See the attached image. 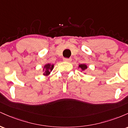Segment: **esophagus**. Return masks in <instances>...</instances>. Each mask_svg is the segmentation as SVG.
<instances>
[{"label":"esophagus","mask_w":128,"mask_h":128,"mask_svg":"<svg viewBox=\"0 0 128 128\" xmlns=\"http://www.w3.org/2000/svg\"><path fill=\"white\" fill-rule=\"evenodd\" d=\"M64 61H66V62H70L72 61L71 58H64Z\"/></svg>","instance_id":"34e87169"}]
</instances>
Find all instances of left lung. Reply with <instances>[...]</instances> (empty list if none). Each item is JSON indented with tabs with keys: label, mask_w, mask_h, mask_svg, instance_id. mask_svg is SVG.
<instances>
[{
	"label": "left lung",
	"mask_w": 128,
	"mask_h": 128,
	"mask_svg": "<svg viewBox=\"0 0 128 128\" xmlns=\"http://www.w3.org/2000/svg\"><path fill=\"white\" fill-rule=\"evenodd\" d=\"M79 68H81L82 70H85L87 68V66L85 64H79Z\"/></svg>",
	"instance_id": "1"
}]
</instances>
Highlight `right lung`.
Masks as SVG:
<instances>
[{"label":"right lung","mask_w":128,"mask_h":128,"mask_svg":"<svg viewBox=\"0 0 128 128\" xmlns=\"http://www.w3.org/2000/svg\"><path fill=\"white\" fill-rule=\"evenodd\" d=\"M54 64H47L44 66L43 71H44V72L43 73V75L44 76H48L50 73V72L52 71L54 68Z\"/></svg>","instance_id":"1"}]
</instances>
